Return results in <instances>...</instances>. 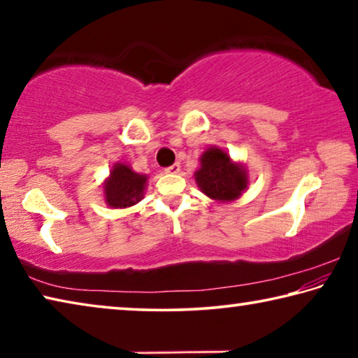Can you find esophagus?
<instances>
[{
    "label": "esophagus",
    "mask_w": 358,
    "mask_h": 358,
    "mask_svg": "<svg viewBox=\"0 0 358 358\" xmlns=\"http://www.w3.org/2000/svg\"><path fill=\"white\" fill-rule=\"evenodd\" d=\"M164 171H166V173H178L180 172V164H178V162H175V164L166 167Z\"/></svg>",
    "instance_id": "esophagus-1"
}]
</instances>
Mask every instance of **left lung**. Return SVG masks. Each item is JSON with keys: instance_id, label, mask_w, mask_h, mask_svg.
Returning a JSON list of instances; mask_svg holds the SVG:
<instances>
[{"instance_id": "8db88e82", "label": "left lung", "mask_w": 358, "mask_h": 358, "mask_svg": "<svg viewBox=\"0 0 358 358\" xmlns=\"http://www.w3.org/2000/svg\"><path fill=\"white\" fill-rule=\"evenodd\" d=\"M201 191L217 202H232L248 187L245 166L234 162L220 147H210L201 156V167L194 173Z\"/></svg>"}]
</instances>
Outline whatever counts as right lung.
Instances as JSON below:
<instances>
[{"mask_svg":"<svg viewBox=\"0 0 358 358\" xmlns=\"http://www.w3.org/2000/svg\"><path fill=\"white\" fill-rule=\"evenodd\" d=\"M147 175L136 173L129 166L117 162L104 181V199L112 208H128L141 202L147 186Z\"/></svg>","mask_w":358,"mask_h":358,"instance_id":"add662e5","label":"right lung"}]
</instances>
